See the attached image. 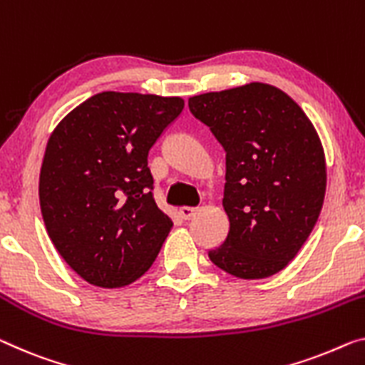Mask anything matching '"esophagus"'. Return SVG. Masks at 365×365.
Instances as JSON below:
<instances>
[{
  "label": "esophagus",
  "mask_w": 365,
  "mask_h": 365,
  "mask_svg": "<svg viewBox=\"0 0 365 365\" xmlns=\"http://www.w3.org/2000/svg\"><path fill=\"white\" fill-rule=\"evenodd\" d=\"M195 214H197V209H194V207H181V209H179V215H181L184 220H190Z\"/></svg>",
  "instance_id": "obj_1"
}]
</instances>
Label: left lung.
Wrapping results in <instances>:
<instances>
[{"instance_id":"obj_1","label":"left lung","mask_w":365,"mask_h":365,"mask_svg":"<svg viewBox=\"0 0 365 365\" xmlns=\"http://www.w3.org/2000/svg\"><path fill=\"white\" fill-rule=\"evenodd\" d=\"M189 110L225 150L230 230L209 257L240 279H264L294 259L323 207L327 165L315 127L292 98L264 83L205 93Z\"/></svg>"}]
</instances>
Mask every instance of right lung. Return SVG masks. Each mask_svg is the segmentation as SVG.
Returning a JSON list of instances; mask_svg holds the SVG:
<instances>
[{
  "label": "right lung",
  "mask_w": 365,
  "mask_h": 365,
  "mask_svg": "<svg viewBox=\"0 0 365 365\" xmlns=\"http://www.w3.org/2000/svg\"><path fill=\"white\" fill-rule=\"evenodd\" d=\"M182 109L181 98L104 91L50 135L38 181L43 223L86 282L128 285L158 256L173 222L153 199L148 151Z\"/></svg>",
  "instance_id": "1"
}]
</instances>
